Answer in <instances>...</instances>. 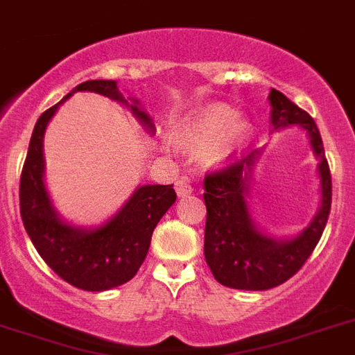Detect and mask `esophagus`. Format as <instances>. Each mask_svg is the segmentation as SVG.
<instances>
[{"mask_svg": "<svg viewBox=\"0 0 355 355\" xmlns=\"http://www.w3.org/2000/svg\"><path fill=\"white\" fill-rule=\"evenodd\" d=\"M175 191H177L178 196H189L191 193H193V187H191L189 182L186 180V178H180V180H177V184H175Z\"/></svg>", "mask_w": 355, "mask_h": 355, "instance_id": "34e87169", "label": "esophagus"}]
</instances>
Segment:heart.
<instances>
[{
	"label": "heart",
	"mask_w": 355,
	"mask_h": 355,
	"mask_svg": "<svg viewBox=\"0 0 355 355\" xmlns=\"http://www.w3.org/2000/svg\"><path fill=\"white\" fill-rule=\"evenodd\" d=\"M178 135L187 144L207 146L205 157L211 162H225L241 150L248 135V125L241 121L234 107L214 103L182 123Z\"/></svg>",
	"instance_id": "1"
}]
</instances>
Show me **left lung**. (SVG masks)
Segmentation results:
<instances>
[{"instance_id": "8db88e82", "label": "left lung", "mask_w": 355, "mask_h": 355, "mask_svg": "<svg viewBox=\"0 0 355 355\" xmlns=\"http://www.w3.org/2000/svg\"><path fill=\"white\" fill-rule=\"evenodd\" d=\"M268 101L271 134L297 125L309 137L313 155L318 160L320 207L297 234L275 237L255 223L248 203L254 166L263 150H254L230 168L209 175L203 180L207 207L203 254L214 279L232 289L264 291L291 279L318 245L331 212V171L316 123L275 89H271Z\"/></svg>"}]
</instances>
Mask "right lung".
I'll list each match as a JSON object with an SVG mask.
<instances>
[{"mask_svg":"<svg viewBox=\"0 0 355 355\" xmlns=\"http://www.w3.org/2000/svg\"><path fill=\"white\" fill-rule=\"evenodd\" d=\"M96 92L134 114L148 134L155 123L137 98H125L114 80H87L37 119L19 184V207L26 234L60 279L85 291H107L137 273L150 248L153 229L177 200L173 186L144 184L100 225L84 227L66 220L46 186L44 134L58 107L75 92Z\"/></svg>","mask_w":355,"mask_h":355,"instance_id":"add662e5","label":"right lung"}]
</instances>
